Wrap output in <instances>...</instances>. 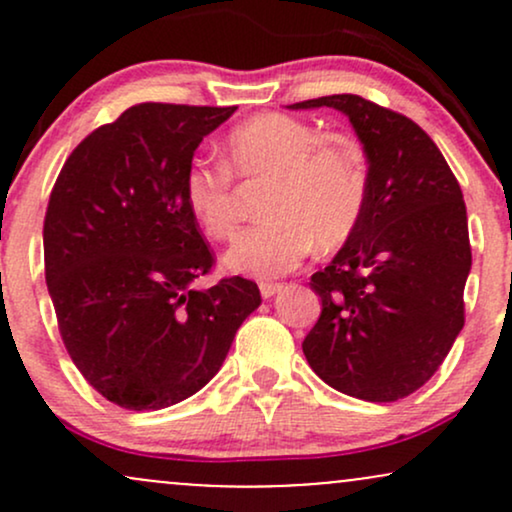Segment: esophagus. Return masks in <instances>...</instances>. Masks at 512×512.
Segmentation results:
<instances>
[{
	"label": "esophagus",
	"instance_id": "obj_1",
	"mask_svg": "<svg viewBox=\"0 0 512 512\" xmlns=\"http://www.w3.org/2000/svg\"><path fill=\"white\" fill-rule=\"evenodd\" d=\"M281 289H284V286L274 284V281H262V284H260L262 298H272V296H276V293H279Z\"/></svg>",
	"mask_w": 512,
	"mask_h": 512
}]
</instances>
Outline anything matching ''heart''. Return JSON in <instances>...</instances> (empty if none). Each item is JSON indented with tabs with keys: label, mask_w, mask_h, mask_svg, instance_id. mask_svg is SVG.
I'll use <instances>...</instances> for the list:
<instances>
[{
	"label": "heart",
	"mask_w": 512,
	"mask_h": 512,
	"mask_svg": "<svg viewBox=\"0 0 512 512\" xmlns=\"http://www.w3.org/2000/svg\"><path fill=\"white\" fill-rule=\"evenodd\" d=\"M231 175L267 180L260 214L223 255L228 272L272 279L296 269L313 243L339 248L361 223L368 202V163L361 144L320 134L308 120L262 113L240 122L223 142V163L192 158L182 197L204 236L223 240L236 226Z\"/></svg>",
	"instance_id": "heart-1"
}]
</instances>
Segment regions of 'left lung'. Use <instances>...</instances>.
<instances>
[{
  "label": "left lung",
  "instance_id": "8db88e82",
  "mask_svg": "<svg viewBox=\"0 0 512 512\" xmlns=\"http://www.w3.org/2000/svg\"><path fill=\"white\" fill-rule=\"evenodd\" d=\"M289 108L344 113L368 161L361 223L310 276L322 313L303 354L334 390L397 402L431 380L464 327L472 248L460 182L424 129L395 110L354 93Z\"/></svg>",
  "mask_w": 512,
  "mask_h": 512
}]
</instances>
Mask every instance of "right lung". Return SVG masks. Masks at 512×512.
I'll return each instance as SVG.
<instances>
[{
  "label": "right lung",
  "instance_id": "right-lung-1",
  "mask_svg": "<svg viewBox=\"0 0 512 512\" xmlns=\"http://www.w3.org/2000/svg\"><path fill=\"white\" fill-rule=\"evenodd\" d=\"M233 113L132 105L76 146L52 187L45 281L62 342L117 407L156 411L202 390L262 303L243 276L192 289L214 252L182 197V175Z\"/></svg>",
  "mask_w": 512,
  "mask_h": 512
}]
</instances>
